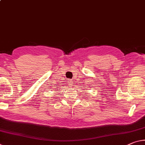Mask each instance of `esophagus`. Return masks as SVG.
<instances>
[{"label":"esophagus","instance_id":"obj_1","mask_svg":"<svg viewBox=\"0 0 145 145\" xmlns=\"http://www.w3.org/2000/svg\"><path fill=\"white\" fill-rule=\"evenodd\" d=\"M69 82H68V83H70V84L69 85H72V84H71V81H69Z\"/></svg>","mask_w":145,"mask_h":145}]
</instances>
